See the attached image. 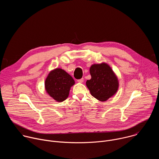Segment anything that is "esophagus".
Masks as SVG:
<instances>
[{
  "label": "esophagus",
  "instance_id": "34e87169",
  "mask_svg": "<svg viewBox=\"0 0 159 159\" xmlns=\"http://www.w3.org/2000/svg\"><path fill=\"white\" fill-rule=\"evenodd\" d=\"M77 82H79V83H82V82H84V79H83V78H82V79H79V80H77Z\"/></svg>",
  "mask_w": 159,
  "mask_h": 159
}]
</instances>
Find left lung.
Instances as JSON below:
<instances>
[{
    "label": "left lung",
    "mask_w": 159,
    "mask_h": 159,
    "mask_svg": "<svg viewBox=\"0 0 159 159\" xmlns=\"http://www.w3.org/2000/svg\"><path fill=\"white\" fill-rule=\"evenodd\" d=\"M89 71L91 79L87 80L86 85L94 98L104 102L116 94L119 80L107 63L93 64L90 66Z\"/></svg>",
    "instance_id": "left-lung-1"
}]
</instances>
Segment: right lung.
<instances>
[{
	"mask_svg": "<svg viewBox=\"0 0 159 159\" xmlns=\"http://www.w3.org/2000/svg\"><path fill=\"white\" fill-rule=\"evenodd\" d=\"M75 80L66 72L60 68L51 70L44 82L47 93L57 102L65 101L69 96Z\"/></svg>",
	"mask_w": 159,
	"mask_h": 159,
	"instance_id": "right-lung-1",
	"label": "right lung"
}]
</instances>
